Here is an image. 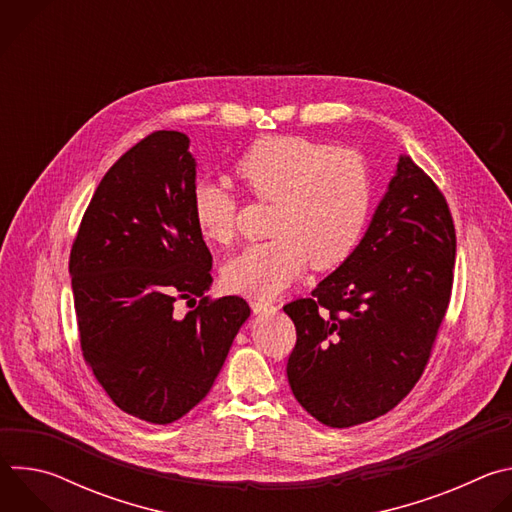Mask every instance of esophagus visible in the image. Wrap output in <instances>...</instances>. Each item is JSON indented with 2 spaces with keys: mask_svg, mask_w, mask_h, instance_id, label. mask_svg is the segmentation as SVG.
I'll list each match as a JSON object with an SVG mask.
<instances>
[{
  "mask_svg": "<svg viewBox=\"0 0 512 512\" xmlns=\"http://www.w3.org/2000/svg\"><path fill=\"white\" fill-rule=\"evenodd\" d=\"M251 310H253V314H273L277 308H275L273 304H269V302L253 300V302H251Z\"/></svg>",
  "mask_w": 512,
  "mask_h": 512,
  "instance_id": "1",
  "label": "esophagus"
}]
</instances>
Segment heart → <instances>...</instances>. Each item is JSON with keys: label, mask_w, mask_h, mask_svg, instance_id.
<instances>
[{"label": "heart", "mask_w": 512, "mask_h": 512, "mask_svg": "<svg viewBox=\"0 0 512 512\" xmlns=\"http://www.w3.org/2000/svg\"><path fill=\"white\" fill-rule=\"evenodd\" d=\"M235 176L255 198L275 202L273 239L245 247L225 267V281L237 294L275 298L310 263L328 271L358 247L373 190L369 170L354 152L300 135H269L239 158ZM192 216L204 239L233 241L237 202L223 186L198 180Z\"/></svg>", "instance_id": "heart-1"}]
</instances>
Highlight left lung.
Returning <instances> with one entry per match:
<instances>
[{
	"label": "left lung",
	"mask_w": 512,
	"mask_h": 512,
	"mask_svg": "<svg viewBox=\"0 0 512 512\" xmlns=\"http://www.w3.org/2000/svg\"><path fill=\"white\" fill-rule=\"evenodd\" d=\"M456 231L444 194L409 158L354 253L312 298L283 306L298 340L287 381L328 427H352L399 405L419 381L446 316Z\"/></svg>",
	"instance_id": "8db88e82"
}]
</instances>
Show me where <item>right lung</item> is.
<instances>
[{"mask_svg": "<svg viewBox=\"0 0 512 512\" xmlns=\"http://www.w3.org/2000/svg\"><path fill=\"white\" fill-rule=\"evenodd\" d=\"M188 148V135L156 131L125 152L97 186L68 263L95 379L121 411L158 425L208 395L251 314L239 296H206L212 255L192 216ZM176 299L193 304L184 319Z\"/></svg>", "mask_w": 512, "mask_h": 512, "instance_id": "obj_1", "label": "right lung"}]
</instances>
